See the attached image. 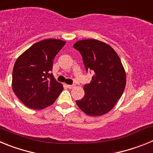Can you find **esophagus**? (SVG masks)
Returning a JSON list of instances; mask_svg holds the SVG:
<instances>
[{
	"label": "esophagus",
	"instance_id": "34e87169",
	"mask_svg": "<svg viewBox=\"0 0 153 153\" xmlns=\"http://www.w3.org/2000/svg\"><path fill=\"white\" fill-rule=\"evenodd\" d=\"M67 88H69V89H73L74 87V85H67Z\"/></svg>",
	"mask_w": 153,
	"mask_h": 153
}]
</instances>
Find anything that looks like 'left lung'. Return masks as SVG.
I'll return each instance as SVG.
<instances>
[{
  "mask_svg": "<svg viewBox=\"0 0 153 153\" xmlns=\"http://www.w3.org/2000/svg\"><path fill=\"white\" fill-rule=\"evenodd\" d=\"M74 47L82 55L86 71L93 73L90 83L84 85V97L76 102L89 116L106 114L125 89L126 76L122 62L110 46L95 39L79 40Z\"/></svg>",
  "mask_w": 153,
  "mask_h": 153,
  "instance_id": "left-lung-1",
  "label": "left lung"
}]
</instances>
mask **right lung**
<instances>
[{
    "instance_id": "obj_1",
    "label": "right lung",
    "mask_w": 153,
    "mask_h": 153,
    "mask_svg": "<svg viewBox=\"0 0 153 153\" xmlns=\"http://www.w3.org/2000/svg\"><path fill=\"white\" fill-rule=\"evenodd\" d=\"M66 42L46 39L33 44L16 60L12 74V88L30 109H43L52 105L63 91V85L51 71L53 60Z\"/></svg>"
}]
</instances>
